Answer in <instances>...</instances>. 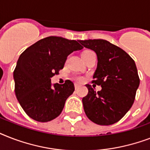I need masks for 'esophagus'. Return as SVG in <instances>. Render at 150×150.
Returning <instances> with one entry per match:
<instances>
[{
	"instance_id": "esophagus-1",
	"label": "esophagus",
	"mask_w": 150,
	"mask_h": 150,
	"mask_svg": "<svg viewBox=\"0 0 150 150\" xmlns=\"http://www.w3.org/2000/svg\"><path fill=\"white\" fill-rule=\"evenodd\" d=\"M79 87H80V85L77 84V83H75V89H79Z\"/></svg>"
}]
</instances>
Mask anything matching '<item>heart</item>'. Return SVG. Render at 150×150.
I'll return each instance as SVG.
<instances>
[{"mask_svg": "<svg viewBox=\"0 0 150 150\" xmlns=\"http://www.w3.org/2000/svg\"><path fill=\"white\" fill-rule=\"evenodd\" d=\"M90 52H93V51H92V50H86L82 52V55H84V54H88V53H90ZM75 80H76V81H79V82H82V80H83V79H82V77H81V76H76V77H75Z\"/></svg>", "mask_w": 150, "mask_h": 150, "instance_id": "1", "label": "heart"}]
</instances>
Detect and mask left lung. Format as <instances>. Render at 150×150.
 I'll return each mask as SVG.
<instances>
[{
  "instance_id": "1",
  "label": "left lung",
  "mask_w": 150,
  "mask_h": 150,
  "mask_svg": "<svg viewBox=\"0 0 150 150\" xmlns=\"http://www.w3.org/2000/svg\"><path fill=\"white\" fill-rule=\"evenodd\" d=\"M79 43L96 52L98 62L92 82L102 87L96 92L91 85H86L89 92L82 98L85 113L97 125H113L125 115L135 101L140 82L135 61L121 48L104 40Z\"/></svg>"
}]
</instances>
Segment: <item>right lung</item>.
<instances>
[{
    "label": "right lung",
    "instance_id": "obj_1",
    "mask_svg": "<svg viewBox=\"0 0 150 150\" xmlns=\"http://www.w3.org/2000/svg\"><path fill=\"white\" fill-rule=\"evenodd\" d=\"M82 48L76 40L48 36L20 55L13 73L15 96L32 119L47 122L61 114L75 90L74 83L66 80L62 85H52L50 79L64 68L71 53Z\"/></svg>",
    "mask_w": 150,
    "mask_h": 150
}]
</instances>
